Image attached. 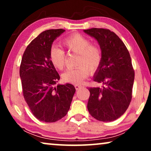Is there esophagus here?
<instances>
[{"instance_id":"34e87169","label":"esophagus","mask_w":151,"mask_h":151,"mask_svg":"<svg viewBox=\"0 0 151 151\" xmlns=\"http://www.w3.org/2000/svg\"><path fill=\"white\" fill-rule=\"evenodd\" d=\"M82 86L81 85H79V84H76V85H75V88H76V90L80 89V88H82Z\"/></svg>"}]
</instances>
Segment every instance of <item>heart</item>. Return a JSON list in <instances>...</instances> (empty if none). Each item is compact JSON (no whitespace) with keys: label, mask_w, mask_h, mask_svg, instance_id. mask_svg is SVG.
Segmentation results:
<instances>
[{"label":"heart","mask_w":151,"mask_h":151,"mask_svg":"<svg viewBox=\"0 0 151 151\" xmlns=\"http://www.w3.org/2000/svg\"><path fill=\"white\" fill-rule=\"evenodd\" d=\"M63 45L71 53H76L77 67L68 69L63 74L64 82L80 84L90 73H94L102 62V51L97 44L91 43L86 37L80 34H73L63 39ZM49 59L55 69L62 71L65 68L66 53L60 47L53 46L49 51Z\"/></svg>","instance_id":"b5f03b06"}]
</instances>
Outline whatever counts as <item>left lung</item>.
Segmentation results:
<instances>
[{
	"instance_id": "8db88e82",
	"label": "left lung",
	"mask_w": 151,
	"mask_h": 151,
	"mask_svg": "<svg viewBox=\"0 0 151 151\" xmlns=\"http://www.w3.org/2000/svg\"><path fill=\"white\" fill-rule=\"evenodd\" d=\"M84 32L98 40L102 51V64L93 80L104 86L88 88V111L99 121H114L125 113L132 99L135 71L131 55L121 39L108 29Z\"/></svg>"
}]
</instances>
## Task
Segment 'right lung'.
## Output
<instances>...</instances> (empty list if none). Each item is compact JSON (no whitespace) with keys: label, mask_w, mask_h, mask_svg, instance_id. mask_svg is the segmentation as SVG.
Segmentation results:
<instances>
[{"label":"right lung","mask_w":151,"mask_h":151,"mask_svg":"<svg viewBox=\"0 0 151 151\" xmlns=\"http://www.w3.org/2000/svg\"><path fill=\"white\" fill-rule=\"evenodd\" d=\"M64 32L49 29L39 34L27 47L20 66L24 100L33 115L45 122L65 117L76 92L71 84L55 86L60 76L49 59L53 40Z\"/></svg>","instance_id":"add662e5"}]
</instances>
